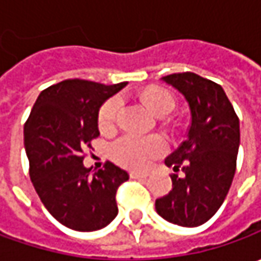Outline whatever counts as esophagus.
<instances>
[{"instance_id":"34e87169","label":"esophagus","mask_w":261,"mask_h":261,"mask_svg":"<svg viewBox=\"0 0 261 261\" xmlns=\"http://www.w3.org/2000/svg\"><path fill=\"white\" fill-rule=\"evenodd\" d=\"M130 177L132 178H146L148 173L146 171H130Z\"/></svg>"}]
</instances>
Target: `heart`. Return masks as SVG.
Masks as SVG:
<instances>
[{"label":"heart","mask_w":261,"mask_h":261,"mask_svg":"<svg viewBox=\"0 0 261 261\" xmlns=\"http://www.w3.org/2000/svg\"><path fill=\"white\" fill-rule=\"evenodd\" d=\"M144 100L158 116H166L174 109V98L164 88H148L144 93ZM122 105L120 95H113L101 105L97 115V125L101 132L107 134L115 129ZM166 149L167 142L163 136L126 134L113 142L112 154L119 164L127 168H145L154 158L164 154Z\"/></svg>","instance_id":"obj_1"}]
</instances>
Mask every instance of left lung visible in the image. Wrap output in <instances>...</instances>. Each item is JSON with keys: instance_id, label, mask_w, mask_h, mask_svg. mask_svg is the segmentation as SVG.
Instances as JSON below:
<instances>
[{"instance_id": "1", "label": "left lung", "mask_w": 261, "mask_h": 261, "mask_svg": "<svg viewBox=\"0 0 261 261\" xmlns=\"http://www.w3.org/2000/svg\"><path fill=\"white\" fill-rule=\"evenodd\" d=\"M185 95L192 122L187 139L166 158L173 189L155 200L158 215L180 226L207 222L224 203L237 168L240 120L222 87L193 72L163 76ZM181 169L185 177L176 173Z\"/></svg>"}]
</instances>
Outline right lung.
I'll return each mask as SVG.
<instances>
[{
	"mask_svg": "<svg viewBox=\"0 0 261 261\" xmlns=\"http://www.w3.org/2000/svg\"><path fill=\"white\" fill-rule=\"evenodd\" d=\"M126 83L105 86L80 78L43 90L24 123L29 174L49 214L66 228L97 231L117 215L116 192L129 174L107 161L91 173L83 161L98 138L97 115Z\"/></svg>",
	"mask_w": 261,
	"mask_h": 261,
	"instance_id": "add662e5",
	"label": "right lung"
}]
</instances>
